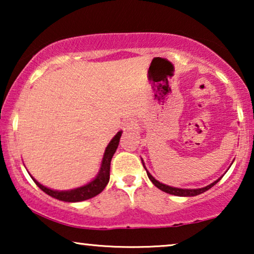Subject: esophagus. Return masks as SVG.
Listing matches in <instances>:
<instances>
[{
  "label": "esophagus",
  "instance_id": "esophagus-1",
  "mask_svg": "<svg viewBox=\"0 0 254 254\" xmlns=\"http://www.w3.org/2000/svg\"><path fill=\"white\" fill-rule=\"evenodd\" d=\"M136 127H137V123L136 120L133 119V118H129V119H127L124 123V129L126 130H134L136 129Z\"/></svg>",
  "mask_w": 254,
  "mask_h": 254
}]
</instances>
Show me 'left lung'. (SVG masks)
I'll list each match as a JSON object with an SVG mask.
<instances>
[{
	"label": "left lung",
	"instance_id": "8db88e82",
	"mask_svg": "<svg viewBox=\"0 0 254 254\" xmlns=\"http://www.w3.org/2000/svg\"><path fill=\"white\" fill-rule=\"evenodd\" d=\"M142 163H143V161H142ZM143 166H144V163H143ZM144 169H145V166H144ZM145 171H147V169H145ZM147 175L149 177V179L151 180V183L154 184V185L157 187V189H159V190H163V192H165V193L172 194V195H178V196H195V195H199V194L206 192V190L211 189V187H213L215 184H217L218 182H220L222 177H223V176H222L221 178H218L217 180H215V182L211 183L210 185H208L206 187H202V189H177V187L168 186V185H164V184L159 183L158 180H156L154 177H152L148 171H147Z\"/></svg>",
	"mask_w": 254,
	"mask_h": 254
}]
</instances>
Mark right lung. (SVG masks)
I'll use <instances>...</instances> for the list:
<instances>
[{
    "label": "right lung",
    "mask_w": 254,
    "mask_h": 254,
    "mask_svg": "<svg viewBox=\"0 0 254 254\" xmlns=\"http://www.w3.org/2000/svg\"><path fill=\"white\" fill-rule=\"evenodd\" d=\"M121 133H123V131H118L116 136L111 140L109 145H107L105 149V152H104V157L98 175H97V177L92 180V182L86 184V185L70 190H53L41 185V184L38 183L33 177H31V178L33 179V182L36 183V185L39 187L41 190H44V192L48 194V195L55 197V199L58 200L65 201V202H79V201L91 199V197L98 195L100 192H103V190L105 189L107 183H109L111 159H112L114 152H116L118 145H119Z\"/></svg>",
    "instance_id": "right-lung-1"
}]
</instances>
